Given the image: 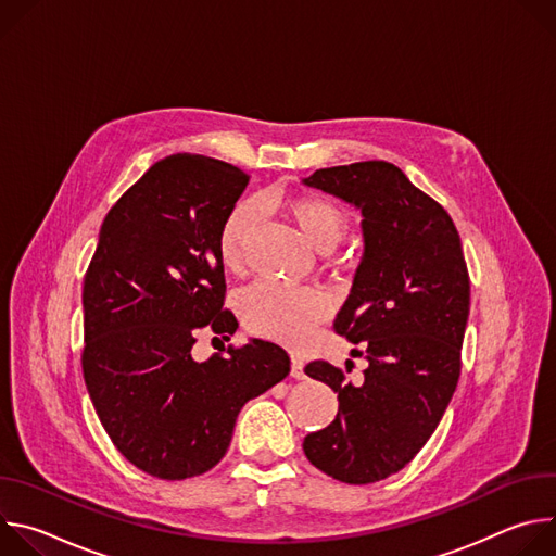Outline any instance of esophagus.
Returning <instances> with one entry per match:
<instances>
[{
    "instance_id": "obj_1",
    "label": "esophagus",
    "mask_w": 556,
    "mask_h": 556,
    "mask_svg": "<svg viewBox=\"0 0 556 556\" xmlns=\"http://www.w3.org/2000/svg\"><path fill=\"white\" fill-rule=\"evenodd\" d=\"M290 376L296 378V380H303L305 378V371H303V361L292 356V365H290Z\"/></svg>"
}]
</instances>
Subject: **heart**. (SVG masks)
Segmentation results:
<instances>
[{
  "label": "heart",
  "mask_w": 556,
  "mask_h": 556,
  "mask_svg": "<svg viewBox=\"0 0 556 556\" xmlns=\"http://www.w3.org/2000/svg\"><path fill=\"white\" fill-rule=\"evenodd\" d=\"M303 240L319 253H330L345 235V211L319 195H292L283 202ZM260 222L253 200L237 202L222 222L217 247L222 264L237 270L244 264L247 249ZM240 314L247 328L260 337L301 345L328 314V299L314 288H294L260 279L240 296Z\"/></svg>",
  "instance_id": "b5f03b06"
}]
</instances>
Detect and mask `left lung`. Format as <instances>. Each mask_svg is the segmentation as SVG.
Segmentation results:
<instances>
[{
  "mask_svg": "<svg viewBox=\"0 0 556 556\" xmlns=\"http://www.w3.org/2000/svg\"><path fill=\"white\" fill-rule=\"evenodd\" d=\"M303 182L363 213L365 253L334 332L369 361L361 384L328 361L305 365L339 393V414L303 451L339 482L374 484L418 455L457 387L470 303L462 242L451 215L391 163L316 169Z\"/></svg>",
  "mask_w": 556,
  "mask_h": 556,
  "instance_id": "obj_1",
  "label": "left lung"
}]
</instances>
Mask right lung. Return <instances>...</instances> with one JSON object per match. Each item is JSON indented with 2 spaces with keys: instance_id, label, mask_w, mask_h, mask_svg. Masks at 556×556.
<instances>
[{
  "instance_id": "add662e5",
  "label": "right lung",
  "mask_w": 556,
  "mask_h": 556,
  "mask_svg": "<svg viewBox=\"0 0 556 556\" xmlns=\"http://www.w3.org/2000/svg\"><path fill=\"white\" fill-rule=\"evenodd\" d=\"M249 174L176 153L149 167L110 208L84 279V378L114 446L161 480L211 470L240 409L283 380L270 341L228 345L198 363L202 332L230 339L217 237Z\"/></svg>"
}]
</instances>
